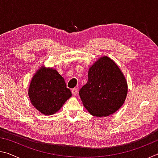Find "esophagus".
I'll use <instances>...</instances> for the list:
<instances>
[{
	"label": "esophagus",
	"instance_id": "1",
	"mask_svg": "<svg viewBox=\"0 0 158 158\" xmlns=\"http://www.w3.org/2000/svg\"><path fill=\"white\" fill-rule=\"evenodd\" d=\"M77 93V88H74V89H72V93L73 95H76Z\"/></svg>",
	"mask_w": 158,
	"mask_h": 158
}]
</instances>
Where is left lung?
Masks as SVG:
<instances>
[{"instance_id":"8db88e82","label":"left lung","mask_w":158,"mask_h":158,"mask_svg":"<svg viewBox=\"0 0 158 158\" xmlns=\"http://www.w3.org/2000/svg\"><path fill=\"white\" fill-rule=\"evenodd\" d=\"M127 84L123 74L114 60L101 57L90 67L88 82L79 90L83 105L94 116L113 114L123 105Z\"/></svg>"}]
</instances>
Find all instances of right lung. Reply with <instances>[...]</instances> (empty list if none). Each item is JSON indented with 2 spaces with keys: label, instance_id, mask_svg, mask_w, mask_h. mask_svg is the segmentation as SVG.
<instances>
[{
  "label": "right lung",
  "instance_id": "add662e5",
  "mask_svg": "<svg viewBox=\"0 0 158 158\" xmlns=\"http://www.w3.org/2000/svg\"><path fill=\"white\" fill-rule=\"evenodd\" d=\"M34 107L45 115H52L71 97L63 77L53 68L42 67L35 74L28 89Z\"/></svg>",
  "mask_w": 158,
  "mask_h": 158
}]
</instances>
